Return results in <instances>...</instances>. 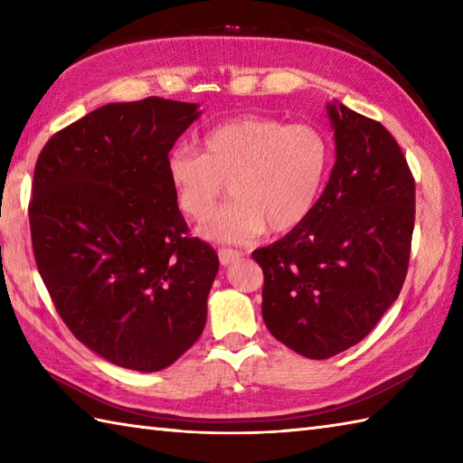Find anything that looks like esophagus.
Returning a JSON list of instances; mask_svg holds the SVG:
<instances>
[{"instance_id":"esophagus-1","label":"esophagus","mask_w":463,"mask_h":463,"mask_svg":"<svg viewBox=\"0 0 463 463\" xmlns=\"http://www.w3.org/2000/svg\"><path fill=\"white\" fill-rule=\"evenodd\" d=\"M242 257V252L234 250V249H221L219 250V260L222 267H229V264H232L234 260H239Z\"/></svg>"}]
</instances>
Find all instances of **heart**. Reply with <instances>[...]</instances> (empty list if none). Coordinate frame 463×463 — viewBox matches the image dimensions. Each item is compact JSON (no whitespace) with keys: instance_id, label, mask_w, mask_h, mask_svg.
<instances>
[{"instance_id":"obj_1","label":"heart","mask_w":463,"mask_h":463,"mask_svg":"<svg viewBox=\"0 0 463 463\" xmlns=\"http://www.w3.org/2000/svg\"><path fill=\"white\" fill-rule=\"evenodd\" d=\"M330 166V145L312 125L241 115L214 125L201 155L173 149L166 156L175 203L191 221L209 219L226 183L232 203L203 226L213 241L247 242L267 229L290 232L308 219Z\"/></svg>"}]
</instances>
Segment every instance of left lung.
I'll use <instances>...</instances> for the list:
<instances>
[{
    "mask_svg": "<svg viewBox=\"0 0 463 463\" xmlns=\"http://www.w3.org/2000/svg\"><path fill=\"white\" fill-rule=\"evenodd\" d=\"M336 163L308 219L252 252L270 334L324 360L366 338L404 287L416 183L382 123L328 105Z\"/></svg>",
    "mask_w": 463,
    "mask_h": 463,
    "instance_id": "8db88e82",
    "label": "left lung"
}]
</instances>
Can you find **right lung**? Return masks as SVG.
Here are the masks:
<instances>
[{"mask_svg":"<svg viewBox=\"0 0 463 463\" xmlns=\"http://www.w3.org/2000/svg\"><path fill=\"white\" fill-rule=\"evenodd\" d=\"M194 103H109L57 131L37 156L29 229L55 310L87 348L156 372L199 340L219 257L191 237L166 156Z\"/></svg>","mask_w":463,"mask_h":463,"instance_id":"right-lung-1","label":"right lung"}]
</instances>
